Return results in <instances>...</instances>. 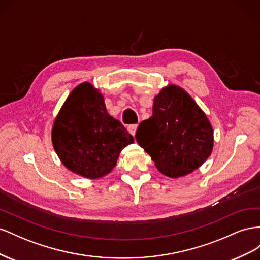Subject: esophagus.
Returning a JSON list of instances; mask_svg holds the SVG:
<instances>
[{"label":"esophagus","mask_w":260,"mask_h":260,"mask_svg":"<svg viewBox=\"0 0 260 260\" xmlns=\"http://www.w3.org/2000/svg\"><path fill=\"white\" fill-rule=\"evenodd\" d=\"M137 127H138V125H137V124L129 125V126H128V132L131 133V134H132L133 136H135V134H136V131H137Z\"/></svg>","instance_id":"esophagus-1"}]
</instances>
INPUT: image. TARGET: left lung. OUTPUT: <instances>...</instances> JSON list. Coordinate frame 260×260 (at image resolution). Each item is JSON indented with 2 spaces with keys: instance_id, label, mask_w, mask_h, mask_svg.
<instances>
[{
  "instance_id": "8db88e82",
  "label": "left lung",
  "mask_w": 260,
  "mask_h": 260,
  "mask_svg": "<svg viewBox=\"0 0 260 260\" xmlns=\"http://www.w3.org/2000/svg\"><path fill=\"white\" fill-rule=\"evenodd\" d=\"M135 138L159 171L172 179L202 167L213 148L208 117L176 85H168L155 95L152 116L139 124Z\"/></svg>"
}]
</instances>
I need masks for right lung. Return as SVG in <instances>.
Listing matches in <instances>:
<instances>
[{"label":"right lung","instance_id":"1","mask_svg":"<svg viewBox=\"0 0 260 260\" xmlns=\"http://www.w3.org/2000/svg\"><path fill=\"white\" fill-rule=\"evenodd\" d=\"M52 144L70 171L95 180L112 171L124 147L134 138L111 116L105 99L90 83L75 87L52 127Z\"/></svg>","mask_w":260,"mask_h":260}]
</instances>
